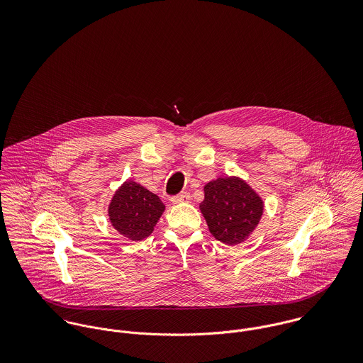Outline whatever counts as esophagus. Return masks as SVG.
I'll return each instance as SVG.
<instances>
[{"mask_svg":"<svg viewBox=\"0 0 363 363\" xmlns=\"http://www.w3.org/2000/svg\"><path fill=\"white\" fill-rule=\"evenodd\" d=\"M189 200H190V194H189L187 191H183V193H180V194H177V196H173V197L170 199V201H172L173 204L189 203Z\"/></svg>","mask_w":363,"mask_h":363,"instance_id":"obj_1","label":"esophagus"}]
</instances>
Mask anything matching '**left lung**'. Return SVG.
<instances>
[{
	"instance_id": "1",
	"label": "left lung",
	"mask_w": 363,
	"mask_h": 363,
	"mask_svg": "<svg viewBox=\"0 0 363 363\" xmlns=\"http://www.w3.org/2000/svg\"><path fill=\"white\" fill-rule=\"evenodd\" d=\"M200 209L215 239L226 245H238L245 242L259 225L264 204L242 179L219 177L206 184Z\"/></svg>"
}]
</instances>
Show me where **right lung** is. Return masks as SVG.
Here are the masks:
<instances>
[{"label":"right lung","mask_w":363,"mask_h":363,"mask_svg":"<svg viewBox=\"0 0 363 363\" xmlns=\"http://www.w3.org/2000/svg\"><path fill=\"white\" fill-rule=\"evenodd\" d=\"M163 211L164 206L156 194L128 180L113 196L108 218L123 236L140 242L152 233Z\"/></svg>","instance_id":"obj_1"}]
</instances>
